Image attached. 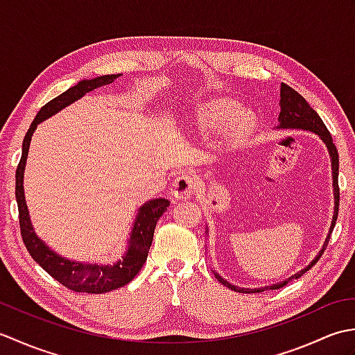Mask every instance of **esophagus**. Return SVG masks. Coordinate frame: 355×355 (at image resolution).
Here are the masks:
<instances>
[{
    "label": "esophagus",
    "instance_id": "34e87169",
    "mask_svg": "<svg viewBox=\"0 0 355 355\" xmlns=\"http://www.w3.org/2000/svg\"><path fill=\"white\" fill-rule=\"evenodd\" d=\"M195 189H197L195 178L192 175H187V173H182V175H177L173 180L171 193L173 198H187L192 197Z\"/></svg>",
    "mask_w": 355,
    "mask_h": 355
}]
</instances>
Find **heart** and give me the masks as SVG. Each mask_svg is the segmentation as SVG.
I'll return each instance as SVG.
<instances>
[{
    "mask_svg": "<svg viewBox=\"0 0 355 355\" xmlns=\"http://www.w3.org/2000/svg\"><path fill=\"white\" fill-rule=\"evenodd\" d=\"M195 123L200 130H218L224 126L225 141L241 143L253 130V117L241 111L239 103L233 99H214L202 105L195 114Z\"/></svg>",
    "mask_w": 355,
    "mask_h": 355,
    "instance_id": "heart-1",
    "label": "heart"
}]
</instances>
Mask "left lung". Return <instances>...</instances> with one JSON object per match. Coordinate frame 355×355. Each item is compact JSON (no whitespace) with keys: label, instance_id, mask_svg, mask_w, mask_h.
Segmentation results:
<instances>
[{"label":"left lung","instance_id":"8db88e82","mask_svg":"<svg viewBox=\"0 0 355 355\" xmlns=\"http://www.w3.org/2000/svg\"><path fill=\"white\" fill-rule=\"evenodd\" d=\"M281 112H279V130H304V131H311L314 134H318L319 137L322 139V141L325 143L327 148H328V153L331 157V168H333V187H334V215H333V221H331V227L328 232V236L325 239V243H323L322 250L318 253V256L311 261V263H308L305 268H302L300 271H297L296 275H293L290 277H286L285 281L282 282H277L273 284L270 286H261V288H241V286L236 285H232L230 282L225 281L218 273H214L215 277L220 281L224 286H227V288L236 291V293H261V291H266V290H277V288H282L293 279H297L302 276L304 273H306L308 270H310L315 262L320 259V256L325 252V248L329 243V238H331V233H333V229L336 225L337 221V215H338V200H340V192H338V153L336 149V145L333 143V137H331V134L328 131V128L323 123V120L319 117L318 112H315L308 102L304 99L302 96H300L297 92H294L291 87H288L286 84H281Z\"/></svg>","mask_w":355,"mask_h":355}]
</instances>
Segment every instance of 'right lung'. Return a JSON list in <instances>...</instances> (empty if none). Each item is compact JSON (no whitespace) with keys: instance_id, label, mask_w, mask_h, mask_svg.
Segmentation results:
<instances>
[{"instance_id":"obj_1","label":"right lung","mask_w":355,"mask_h":355,"mask_svg":"<svg viewBox=\"0 0 355 355\" xmlns=\"http://www.w3.org/2000/svg\"><path fill=\"white\" fill-rule=\"evenodd\" d=\"M119 76L120 74H105V76L94 79L79 80L76 85L69 88L62 94H59L55 99H51L49 103H45L37 111L35 120L26 134L24 141H22L21 160L17 168V175H15V178H17V183H15V197H17L18 202L21 236L30 256L51 277H55L58 282H61L67 288L76 293H108L131 282L135 275L141 270L143 263H145L148 258V252L150 244H153L157 221L168 210L169 201L164 198H155L149 200L145 205L140 206L139 214L135 216L132 224L130 239H128L126 252L114 263H84L62 258L61 254L53 252L44 241L37 238L33 230L32 221H30L24 197V169L28 155L30 140H32L36 126L44 122V120L55 116L56 112L69 107L73 102L79 101L82 96L93 92V89L112 84Z\"/></svg>"}]
</instances>
